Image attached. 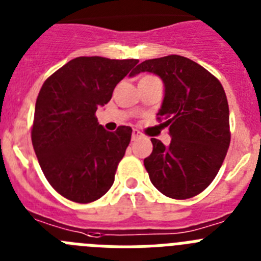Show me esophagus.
Returning <instances> with one entry per match:
<instances>
[{"label":"esophagus","instance_id":"34e87169","mask_svg":"<svg viewBox=\"0 0 261 261\" xmlns=\"http://www.w3.org/2000/svg\"><path fill=\"white\" fill-rule=\"evenodd\" d=\"M140 136H142V133H140L139 130H135V128H134V130H133V135H131V139L136 140V139H138V138H140Z\"/></svg>","mask_w":261,"mask_h":261}]
</instances>
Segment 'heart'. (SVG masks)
I'll return each mask as SVG.
<instances>
[{
  "mask_svg": "<svg viewBox=\"0 0 261 261\" xmlns=\"http://www.w3.org/2000/svg\"><path fill=\"white\" fill-rule=\"evenodd\" d=\"M144 78H145V76H144Z\"/></svg>",
  "mask_w": 261,
  "mask_h": 261,
  "instance_id": "b5f03b06",
  "label": "heart"
}]
</instances>
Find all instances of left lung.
<instances>
[{"label":"left lung","instance_id":"obj_1","mask_svg":"<svg viewBox=\"0 0 261 261\" xmlns=\"http://www.w3.org/2000/svg\"><path fill=\"white\" fill-rule=\"evenodd\" d=\"M153 72L165 87L159 118L169 127L168 147L152 138L144 159L152 185L171 199H189L210 186L230 144L229 105L221 83L199 63L171 55L147 60L130 76Z\"/></svg>","mask_w":261,"mask_h":261}]
</instances>
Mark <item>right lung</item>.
I'll list each match as a JSON object with an SVG mask.
<instances>
[{
	"instance_id": "1",
	"label": "right lung",
	"mask_w": 261,
	"mask_h": 261,
	"mask_svg": "<svg viewBox=\"0 0 261 261\" xmlns=\"http://www.w3.org/2000/svg\"><path fill=\"white\" fill-rule=\"evenodd\" d=\"M138 62L97 56L74 58L40 90L32 145L50 186L69 200L91 203L113 185L133 130L119 126L110 133L98 125L95 114Z\"/></svg>"
}]
</instances>
